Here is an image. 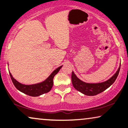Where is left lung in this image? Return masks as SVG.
<instances>
[{"label":"left lung","instance_id":"8db88e82","mask_svg":"<svg viewBox=\"0 0 128 128\" xmlns=\"http://www.w3.org/2000/svg\"><path fill=\"white\" fill-rule=\"evenodd\" d=\"M120 68V65L116 73L111 78H110L106 82L98 83H85L83 81L80 80L78 77H77L76 74L72 72V84L76 90L84 94L87 95V96H95L107 89L115 82L119 74Z\"/></svg>","mask_w":128,"mask_h":128}]
</instances>
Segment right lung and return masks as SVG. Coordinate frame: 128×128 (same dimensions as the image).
Segmentation results:
<instances>
[{"instance_id":"right-lung-1","label":"right lung","mask_w":128,"mask_h":128,"mask_svg":"<svg viewBox=\"0 0 128 128\" xmlns=\"http://www.w3.org/2000/svg\"><path fill=\"white\" fill-rule=\"evenodd\" d=\"M62 66H61L55 70L54 72L50 74L49 77L44 82L31 85H25L19 83L13 77L9 71V72L13 83L18 90L28 96L36 97L44 93H48L51 90L52 87L53 83H53V78H54V76L58 73L60 70Z\"/></svg>"}]
</instances>
